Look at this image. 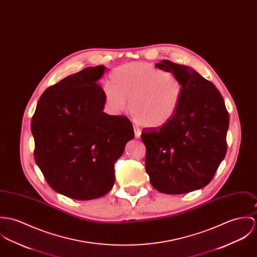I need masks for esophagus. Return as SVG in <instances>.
I'll list each match as a JSON object with an SVG mask.
<instances>
[{
	"label": "esophagus",
	"mask_w": 257,
	"mask_h": 257,
	"mask_svg": "<svg viewBox=\"0 0 257 257\" xmlns=\"http://www.w3.org/2000/svg\"><path fill=\"white\" fill-rule=\"evenodd\" d=\"M134 130H135V136H136V138H137V139H140V136H141V131H140L139 127H137V126H135Z\"/></svg>",
	"instance_id": "34e87169"
}]
</instances>
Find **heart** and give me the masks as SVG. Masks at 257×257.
Returning a JSON list of instances; mask_svg holds the SVG:
<instances>
[{"label":"heart","mask_w":257,"mask_h":257,"mask_svg":"<svg viewBox=\"0 0 257 257\" xmlns=\"http://www.w3.org/2000/svg\"><path fill=\"white\" fill-rule=\"evenodd\" d=\"M113 85L104 86L106 105L114 112L127 107L137 121L145 127L159 128L177 114L183 100L184 86L173 73L143 63H130L111 74Z\"/></svg>","instance_id":"obj_1"}]
</instances>
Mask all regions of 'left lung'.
Listing matches in <instances>:
<instances>
[{"label":"left lung","mask_w":257,"mask_h":257,"mask_svg":"<svg viewBox=\"0 0 257 257\" xmlns=\"http://www.w3.org/2000/svg\"><path fill=\"white\" fill-rule=\"evenodd\" d=\"M184 86L182 104L166 125L145 128V169L155 189L182 194L207 186L227 152L229 113L216 86L190 67L163 60Z\"/></svg>","instance_id":"left-lung-1"}]
</instances>
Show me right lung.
I'll use <instances>...</instances> for the list:
<instances>
[{"label": "right lung", "mask_w": 257, "mask_h": 257, "mask_svg": "<svg viewBox=\"0 0 257 257\" xmlns=\"http://www.w3.org/2000/svg\"><path fill=\"white\" fill-rule=\"evenodd\" d=\"M104 66L67 76L41 95L31 120L34 158L55 191L77 200L108 193L114 164L135 138L131 120L104 113Z\"/></svg>", "instance_id": "add662e5"}]
</instances>
